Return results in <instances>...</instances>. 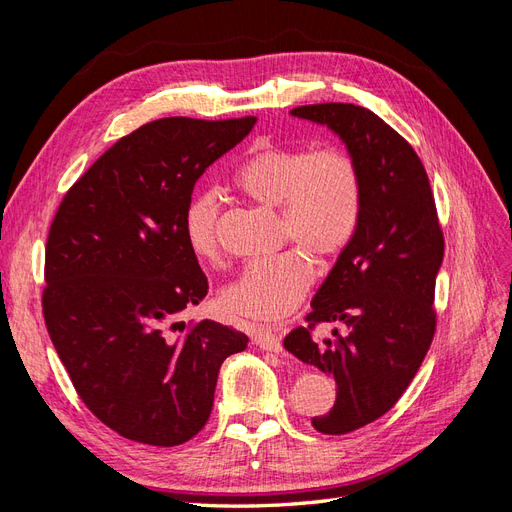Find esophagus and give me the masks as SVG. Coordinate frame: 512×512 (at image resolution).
Segmentation results:
<instances>
[{
	"mask_svg": "<svg viewBox=\"0 0 512 512\" xmlns=\"http://www.w3.org/2000/svg\"><path fill=\"white\" fill-rule=\"evenodd\" d=\"M254 344H256L260 350H267V352H282V350H284L280 335H277V333L271 331V329H258L256 335H254Z\"/></svg>",
	"mask_w": 512,
	"mask_h": 512,
	"instance_id": "obj_1",
	"label": "esophagus"
}]
</instances>
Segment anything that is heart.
<instances>
[{
	"mask_svg": "<svg viewBox=\"0 0 512 512\" xmlns=\"http://www.w3.org/2000/svg\"><path fill=\"white\" fill-rule=\"evenodd\" d=\"M235 185L254 203L280 209V239L297 247L254 260L222 290L224 305L239 316L280 320L314 282V262L331 260L352 243L363 215V175L339 147H271L252 153L235 173ZM220 194L198 190L183 209L181 230L190 250L207 262L222 258Z\"/></svg>",
	"mask_w": 512,
	"mask_h": 512,
	"instance_id": "heart-1",
	"label": "heart"
}]
</instances>
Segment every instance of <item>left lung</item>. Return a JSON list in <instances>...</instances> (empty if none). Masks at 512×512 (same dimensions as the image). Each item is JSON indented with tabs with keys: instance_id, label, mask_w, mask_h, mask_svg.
<instances>
[{
	"instance_id": "1",
	"label": "left lung",
	"mask_w": 512,
	"mask_h": 512,
	"mask_svg": "<svg viewBox=\"0 0 512 512\" xmlns=\"http://www.w3.org/2000/svg\"><path fill=\"white\" fill-rule=\"evenodd\" d=\"M292 117L327 126L342 138L363 175V215L312 299L307 327L284 348L335 378L337 399L316 416L320 433L342 436L389 412L416 376L436 331L433 292L444 237L425 168L406 138L363 106L327 102L292 108ZM320 321L347 333L314 343Z\"/></svg>"
}]
</instances>
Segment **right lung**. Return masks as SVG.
Here are the masks:
<instances>
[{"instance_id": "add662e5", "label": "right lung", "mask_w": 512, "mask_h": 512, "mask_svg": "<svg viewBox=\"0 0 512 512\" xmlns=\"http://www.w3.org/2000/svg\"><path fill=\"white\" fill-rule=\"evenodd\" d=\"M256 117L145 123L61 200L46 241L42 312L76 393L119 436L177 446L205 427L215 384L247 337L175 322L209 290L181 218L205 170ZM179 328L180 333L174 331Z\"/></svg>"}]
</instances>
